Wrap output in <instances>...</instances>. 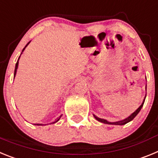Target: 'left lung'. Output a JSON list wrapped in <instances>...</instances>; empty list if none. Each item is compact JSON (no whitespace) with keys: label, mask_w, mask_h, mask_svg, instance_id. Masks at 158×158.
<instances>
[{"label":"left lung","mask_w":158,"mask_h":158,"mask_svg":"<svg viewBox=\"0 0 158 158\" xmlns=\"http://www.w3.org/2000/svg\"><path fill=\"white\" fill-rule=\"evenodd\" d=\"M145 90H146V87H145ZM145 97H146V94H145ZM145 98H144L143 102H142V105L140 106L138 108V109L135 110V111L134 112L133 114H131L129 116V117H127V118L123 119V120H121V121H118V122H114V123H110V122H108V121H106V119H102V118H100L97 117V116H95L94 114V118L96 119V120H98V122H100V123H105V124H110V125H125L127 124V123H128L129 122H130V121H132L133 119L134 118L136 117L137 114H138V113H139V111L141 110V109H142V107L143 106V104H144V102H145Z\"/></svg>","instance_id":"left-lung-1"}]
</instances>
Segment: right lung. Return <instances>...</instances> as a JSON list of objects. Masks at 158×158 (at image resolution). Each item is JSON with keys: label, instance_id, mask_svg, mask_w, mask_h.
<instances>
[{"label": "right lung", "instance_id": "obj_1", "mask_svg": "<svg viewBox=\"0 0 158 158\" xmlns=\"http://www.w3.org/2000/svg\"><path fill=\"white\" fill-rule=\"evenodd\" d=\"M29 43H30V41H29V42H28V44H27V45H26V46L24 47V49H23V51H22V52H24V49H25V48H26V47H27V46H28V44H29ZM22 52H21V54H22ZM19 60H20V57H19L18 60H17V62H16V67H15V71H14V78H15V75H16V71H17V68H18ZM61 116H62V115H60V117H59V118H57L56 119V121H55V122H53L52 123H57V122H58V121L60 120V118H61ZM50 124H52V123H50ZM35 125H37V126H43V124H35Z\"/></svg>", "mask_w": 158, "mask_h": 158}]
</instances>
